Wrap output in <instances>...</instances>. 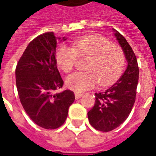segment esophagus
Returning a JSON list of instances; mask_svg holds the SVG:
<instances>
[{
  "mask_svg": "<svg viewBox=\"0 0 156 156\" xmlns=\"http://www.w3.org/2000/svg\"><path fill=\"white\" fill-rule=\"evenodd\" d=\"M82 96H83V94H82V93H80V92H76V93H75V97H76V99H79V98H80Z\"/></svg>",
  "mask_w": 156,
  "mask_h": 156,
  "instance_id": "obj_1",
  "label": "esophagus"
}]
</instances>
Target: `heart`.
<instances>
[{
	"instance_id": "1",
	"label": "heart",
	"mask_w": 156,
	"mask_h": 156,
	"mask_svg": "<svg viewBox=\"0 0 156 156\" xmlns=\"http://www.w3.org/2000/svg\"><path fill=\"white\" fill-rule=\"evenodd\" d=\"M79 58L88 57L85 69L87 71L73 73L66 79L69 89L77 92L92 88L98 80L105 86L121 74L125 64V56L121 48L112 45L100 35H89L73 42V48L61 46L56 53L58 67L65 73L70 72Z\"/></svg>"
}]
</instances>
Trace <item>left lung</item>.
<instances>
[{"instance_id":"1","label":"left lung","mask_w":156,"mask_h":156,"mask_svg":"<svg viewBox=\"0 0 156 156\" xmlns=\"http://www.w3.org/2000/svg\"><path fill=\"white\" fill-rule=\"evenodd\" d=\"M127 61V67L115 83L104 92L95 93V104L87 113L90 124L96 130L109 132L126 120L133 107L138 83L137 58L125 37L112 29Z\"/></svg>"}]
</instances>
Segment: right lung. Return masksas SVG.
<instances>
[{
  "label": "right lung",
  "mask_w": 156,
  "mask_h": 156,
  "mask_svg": "<svg viewBox=\"0 0 156 156\" xmlns=\"http://www.w3.org/2000/svg\"><path fill=\"white\" fill-rule=\"evenodd\" d=\"M53 32L37 36L30 42L17 64L16 86L23 109L32 121L45 129L63 125L75 101L70 90L56 92L64 81L57 68V41Z\"/></svg>",
  "instance_id": "1"
}]
</instances>
